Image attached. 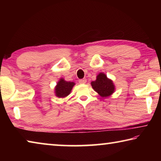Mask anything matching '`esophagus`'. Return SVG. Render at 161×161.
Returning a JSON list of instances; mask_svg holds the SVG:
<instances>
[{
	"label": "esophagus",
	"instance_id": "1",
	"mask_svg": "<svg viewBox=\"0 0 161 161\" xmlns=\"http://www.w3.org/2000/svg\"><path fill=\"white\" fill-rule=\"evenodd\" d=\"M86 82V79H81V80H79V83L80 84H85Z\"/></svg>",
	"mask_w": 161,
	"mask_h": 161
}]
</instances>
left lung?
<instances>
[{
	"label": "left lung",
	"mask_w": 161,
	"mask_h": 161,
	"mask_svg": "<svg viewBox=\"0 0 161 161\" xmlns=\"http://www.w3.org/2000/svg\"><path fill=\"white\" fill-rule=\"evenodd\" d=\"M91 84L94 91H96L102 97L110 96L114 91L113 81L108 80L107 76L103 73H100L97 77L96 81H92Z\"/></svg>",
	"instance_id": "left-lung-1"
}]
</instances>
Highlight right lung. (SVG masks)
Here are the masks:
<instances>
[{
  "instance_id": "add662e5",
  "label": "right lung",
  "mask_w": 161,
  "mask_h": 161,
  "mask_svg": "<svg viewBox=\"0 0 161 161\" xmlns=\"http://www.w3.org/2000/svg\"><path fill=\"white\" fill-rule=\"evenodd\" d=\"M75 85L74 82L66 81L63 79H61L58 83V85L55 87L56 96L59 98H63L69 95L72 90L73 86Z\"/></svg>"
}]
</instances>
